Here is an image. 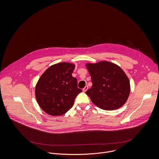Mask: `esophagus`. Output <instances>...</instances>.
Listing matches in <instances>:
<instances>
[{"label": "esophagus", "instance_id": "1", "mask_svg": "<svg viewBox=\"0 0 159 159\" xmlns=\"http://www.w3.org/2000/svg\"><path fill=\"white\" fill-rule=\"evenodd\" d=\"M88 89H89V86H86L84 89H83V92H86V90H88Z\"/></svg>", "mask_w": 159, "mask_h": 159}]
</instances>
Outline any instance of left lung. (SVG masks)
Returning <instances> with one entry per match:
<instances>
[{"label":"left lung","instance_id":"left-lung-1","mask_svg":"<svg viewBox=\"0 0 159 159\" xmlns=\"http://www.w3.org/2000/svg\"><path fill=\"white\" fill-rule=\"evenodd\" d=\"M92 88L86 92L92 102L103 110L112 111L124 105L130 93L128 78L117 65L107 61L86 64Z\"/></svg>","mask_w":159,"mask_h":159}]
</instances>
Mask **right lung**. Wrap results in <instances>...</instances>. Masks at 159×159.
<instances>
[{
  "mask_svg": "<svg viewBox=\"0 0 159 159\" xmlns=\"http://www.w3.org/2000/svg\"><path fill=\"white\" fill-rule=\"evenodd\" d=\"M75 66L61 62L49 67L35 87V97L41 109L51 116H61L71 109L77 95L82 92L72 76Z\"/></svg>",
  "mask_w": 159,
  "mask_h": 159,
  "instance_id": "add662e5",
  "label": "right lung"
}]
</instances>
